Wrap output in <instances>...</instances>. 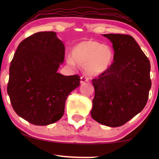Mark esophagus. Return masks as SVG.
Returning a JSON list of instances; mask_svg holds the SVG:
<instances>
[{
	"label": "esophagus",
	"mask_w": 159,
	"mask_h": 159,
	"mask_svg": "<svg viewBox=\"0 0 159 159\" xmlns=\"http://www.w3.org/2000/svg\"><path fill=\"white\" fill-rule=\"evenodd\" d=\"M89 80L90 79H89L88 77L82 76V77H81V78H80V82H81V83H85V82L89 81Z\"/></svg>",
	"instance_id": "esophagus-1"
}]
</instances>
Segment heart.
Returning a JSON list of instances; mask_svg holds the SVG:
<instances>
[{"label":"heart","instance_id":"heart-1","mask_svg":"<svg viewBox=\"0 0 159 159\" xmlns=\"http://www.w3.org/2000/svg\"><path fill=\"white\" fill-rule=\"evenodd\" d=\"M71 58L67 62L71 66L76 64L84 66V71L90 76H97L105 72L111 66L114 53L111 48L94 40L80 42L73 47Z\"/></svg>","mask_w":159,"mask_h":159}]
</instances>
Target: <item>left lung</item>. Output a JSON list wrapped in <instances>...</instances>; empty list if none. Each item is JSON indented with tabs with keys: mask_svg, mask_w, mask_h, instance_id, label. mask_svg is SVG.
<instances>
[{
	"mask_svg": "<svg viewBox=\"0 0 159 159\" xmlns=\"http://www.w3.org/2000/svg\"><path fill=\"white\" fill-rule=\"evenodd\" d=\"M114 50V62L92 80L95 88L91 116L111 127L125 125L146 105L151 88V64L132 36L106 34Z\"/></svg>",
	"mask_w": 159,
	"mask_h": 159,
	"instance_id": "left-lung-1",
	"label": "left lung"
}]
</instances>
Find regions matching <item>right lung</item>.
<instances>
[{"instance_id":"obj_1","label":"right lung","mask_w":159,"mask_h":159,"mask_svg":"<svg viewBox=\"0 0 159 159\" xmlns=\"http://www.w3.org/2000/svg\"><path fill=\"white\" fill-rule=\"evenodd\" d=\"M65 47L54 32H40L19 45L9 68L7 93L14 111L34 125L59 120L65 102L80 86L79 75L57 72Z\"/></svg>"}]
</instances>
